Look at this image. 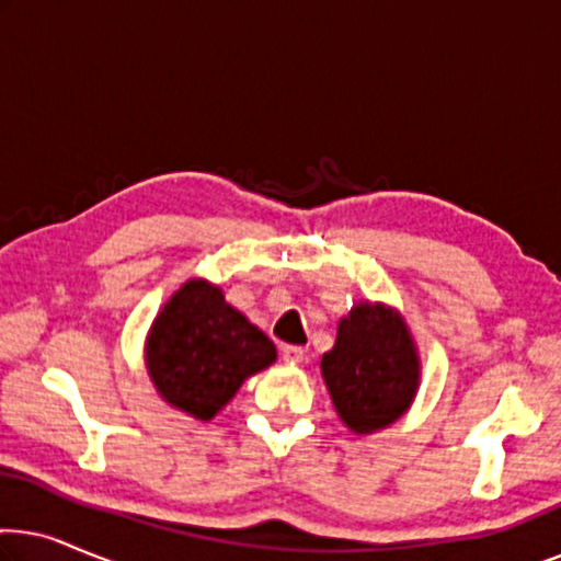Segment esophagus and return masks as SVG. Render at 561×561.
I'll use <instances>...</instances> for the list:
<instances>
[{
    "instance_id": "esophagus-1",
    "label": "esophagus",
    "mask_w": 561,
    "mask_h": 561,
    "mask_svg": "<svg viewBox=\"0 0 561 561\" xmlns=\"http://www.w3.org/2000/svg\"><path fill=\"white\" fill-rule=\"evenodd\" d=\"M280 355H283V359H286V363H304L306 350L296 347V344H286V347L280 350Z\"/></svg>"
}]
</instances>
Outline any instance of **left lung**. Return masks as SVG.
I'll list each match as a JSON object with an SVG mask.
<instances>
[{
    "label": "left lung",
    "mask_w": 561,
    "mask_h": 561,
    "mask_svg": "<svg viewBox=\"0 0 561 561\" xmlns=\"http://www.w3.org/2000/svg\"><path fill=\"white\" fill-rule=\"evenodd\" d=\"M327 388L344 424L370 434L401 416L419 386V357L396 311L359 304L342 319L336 344L321 357Z\"/></svg>",
    "instance_id": "8db88e82"
}]
</instances>
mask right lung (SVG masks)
<instances>
[{"label":"right lung","mask_w":561,"mask_h":561,"mask_svg":"<svg viewBox=\"0 0 561 561\" xmlns=\"http://www.w3.org/2000/svg\"><path fill=\"white\" fill-rule=\"evenodd\" d=\"M273 359L275 344L206 280H188L148 336V370L158 393L204 421Z\"/></svg>","instance_id":"right-lung-1"}]
</instances>
